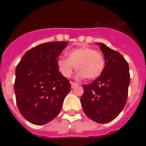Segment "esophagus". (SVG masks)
I'll return each instance as SVG.
<instances>
[{"instance_id":"34e87169","label":"esophagus","mask_w":146,"mask_h":146,"mask_svg":"<svg viewBox=\"0 0 146 146\" xmlns=\"http://www.w3.org/2000/svg\"><path fill=\"white\" fill-rule=\"evenodd\" d=\"M70 84H71V88H75L76 87H77V86H78V84H77L76 83L70 82Z\"/></svg>"}]
</instances>
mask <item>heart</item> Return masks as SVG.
Wrapping results in <instances>:
<instances>
[{
    "instance_id": "heart-1",
    "label": "heart",
    "mask_w": 146,
    "mask_h": 146,
    "mask_svg": "<svg viewBox=\"0 0 146 146\" xmlns=\"http://www.w3.org/2000/svg\"><path fill=\"white\" fill-rule=\"evenodd\" d=\"M67 58L61 57L57 61L58 69L65 77H70L76 68L79 71L76 78L94 80L101 76L106 66L104 56L94 48L82 46L67 51Z\"/></svg>"
}]
</instances>
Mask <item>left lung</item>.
I'll list each match as a JSON object with an SVG mask.
<instances>
[{
  "label": "left lung",
  "instance_id": "8db88e82",
  "mask_svg": "<svg viewBox=\"0 0 146 146\" xmlns=\"http://www.w3.org/2000/svg\"><path fill=\"white\" fill-rule=\"evenodd\" d=\"M100 46L106 66L101 76L83 86L80 102L84 112L99 123L112 121L122 111L127 99L130 84L129 66L121 54L103 43Z\"/></svg>",
  "mask_w": 146,
  "mask_h": 146
}]
</instances>
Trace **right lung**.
<instances>
[{
  "instance_id": "add662e5",
  "label": "right lung",
  "mask_w": 146,
  "mask_h": 146,
  "mask_svg": "<svg viewBox=\"0 0 146 146\" xmlns=\"http://www.w3.org/2000/svg\"><path fill=\"white\" fill-rule=\"evenodd\" d=\"M68 42L53 41L33 48L15 70V94L19 110L29 122L42 125L60 112L71 85L57 66V58Z\"/></svg>"
}]
</instances>
